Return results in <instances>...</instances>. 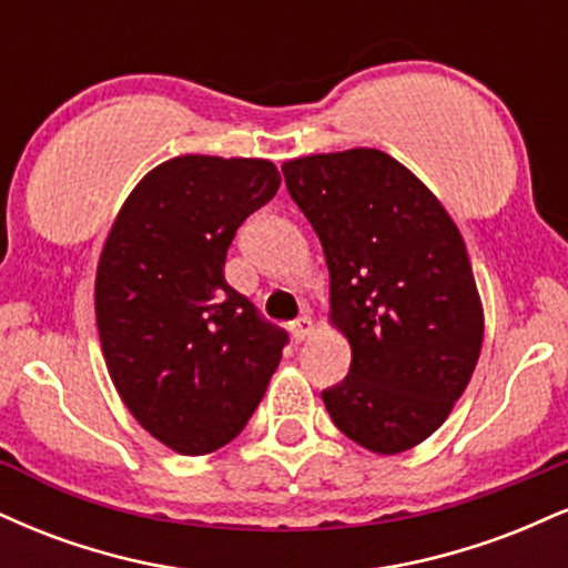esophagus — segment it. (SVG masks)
Segmentation results:
<instances>
[{"label": "esophagus", "mask_w": 568, "mask_h": 568, "mask_svg": "<svg viewBox=\"0 0 568 568\" xmlns=\"http://www.w3.org/2000/svg\"><path fill=\"white\" fill-rule=\"evenodd\" d=\"M310 334H312V317L310 315L296 317V321L291 323V336L296 338V342H304V338H310Z\"/></svg>", "instance_id": "34e87169"}]
</instances>
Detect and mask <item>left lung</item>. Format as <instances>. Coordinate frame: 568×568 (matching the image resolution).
<instances>
[{
  "label": "left lung",
  "instance_id": "left-lung-1",
  "mask_svg": "<svg viewBox=\"0 0 568 568\" xmlns=\"http://www.w3.org/2000/svg\"><path fill=\"white\" fill-rule=\"evenodd\" d=\"M321 237L331 321L349 338V374L323 389L334 425L374 454H400L438 429L465 393L484 310L465 240L408 168L379 149L283 165Z\"/></svg>",
  "mask_w": 568,
  "mask_h": 568
}]
</instances>
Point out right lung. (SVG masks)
<instances>
[{"label":"right lung","mask_w":568,"mask_h":568,"mask_svg":"<svg viewBox=\"0 0 568 568\" xmlns=\"http://www.w3.org/2000/svg\"><path fill=\"white\" fill-rule=\"evenodd\" d=\"M277 186L266 160H168L143 175L103 245L95 323L109 374L141 427L179 454L237 438L288 344L224 277L240 224Z\"/></svg>","instance_id":"add662e5"}]
</instances>
